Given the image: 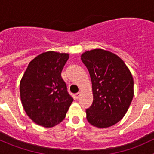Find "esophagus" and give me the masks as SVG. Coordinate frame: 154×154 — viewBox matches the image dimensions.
<instances>
[{
    "label": "esophagus",
    "mask_w": 154,
    "mask_h": 154,
    "mask_svg": "<svg viewBox=\"0 0 154 154\" xmlns=\"http://www.w3.org/2000/svg\"><path fill=\"white\" fill-rule=\"evenodd\" d=\"M80 92L77 93V94H75V97H76V98H77V99H78L79 97H80Z\"/></svg>",
    "instance_id": "1"
}]
</instances>
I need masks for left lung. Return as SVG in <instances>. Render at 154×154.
<instances>
[{
    "mask_svg": "<svg viewBox=\"0 0 154 154\" xmlns=\"http://www.w3.org/2000/svg\"><path fill=\"white\" fill-rule=\"evenodd\" d=\"M81 60L92 84L93 102L86 110L87 120L98 128L116 125L125 116L134 94L130 70L120 57L103 49L86 51Z\"/></svg>",
    "mask_w": 154,
    "mask_h": 154,
    "instance_id": "1",
    "label": "left lung"
}]
</instances>
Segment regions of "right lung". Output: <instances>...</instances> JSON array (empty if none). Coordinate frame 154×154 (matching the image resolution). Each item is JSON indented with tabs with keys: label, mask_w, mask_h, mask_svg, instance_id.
I'll return each mask as SVG.
<instances>
[{
	"label": "right lung",
	"mask_w": 154,
	"mask_h": 154,
	"mask_svg": "<svg viewBox=\"0 0 154 154\" xmlns=\"http://www.w3.org/2000/svg\"><path fill=\"white\" fill-rule=\"evenodd\" d=\"M69 54L48 51L34 58L21 82L22 106L29 119L45 127L58 125L66 117L73 98L61 72Z\"/></svg>",
	"instance_id": "obj_1"
}]
</instances>
